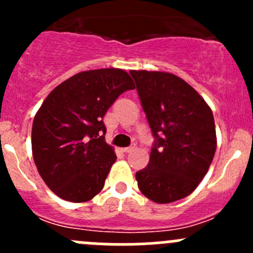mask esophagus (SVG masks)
<instances>
[{
	"label": "esophagus",
	"instance_id": "obj_1",
	"mask_svg": "<svg viewBox=\"0 0 253 253\" xmlns=\"http://www.w3.org/2000/svg\"><path fill=\"white\" fill-rule=\"evenodd\" d=\"M133 145H131V147H126V148H122V152L124 153H129L132 152V149H133Z\"/></svg>",
	"mask_w": 253,
	"mask_h": 253
}]
</instances>
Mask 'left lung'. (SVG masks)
Here are the masks:
<instances>
[{
  "label": "left lung",
  "mask_w": 253,
  "mask_h": 253,
  "mask_svg": "<svg viewBox=\"0 0 253 253\" xmlns=\"http://www.w3.org/2000/svg\"><path fill=\"white\" fill-rule=\"evenodd\" d=\"M155 141L147 168L136 172L138 188L155 203L192 193L216 149L213 112L188 83L167 72L131 71Z\"/></svg>",
  "instance_id": "obj_1"
}]
</instances>
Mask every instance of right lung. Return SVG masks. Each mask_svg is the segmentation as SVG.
I'll return each mask as SVG.
<instances>
[{
    "mask_svg": "<svg viewBox=\"0 0 253 253\" xmlns=\"http://www.w3.org/2000/svg\"><path fill=\"white\" fill-rule=\"evenodd\" d=\"M134 89L124 70L85 71L56 86L34 117L33 158L55 195L86 202L104 187L116 160L103 119L117 98Z\"/></svg>",
    "mask_w": 253,
    "mask_h": 253,
    "instance_id": "1",
    "label": "right lung"
}]
</instances>
